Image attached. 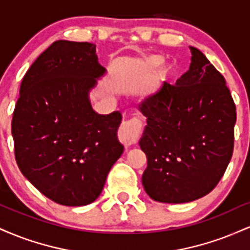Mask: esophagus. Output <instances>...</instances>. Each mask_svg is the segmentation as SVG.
Listing matches in <instances>:
<instances>
[{"mask_svg": "<svg viewBox=\"0 0 250 250\" xmlns=\"http://www.w3.org/2000/svg\"><path fill=\"white\" fill-rule=\"evenodd\" d=\"M143 125L140 120L133 119L130 121L125 122L119 131V139L125 147L134 145L137 142L140 135L142 133Z\"/></svg>", "mask_w": 250, "mask_h": 250, "instance_id": "obj_1", "label": "esophagus"}]
</instances>
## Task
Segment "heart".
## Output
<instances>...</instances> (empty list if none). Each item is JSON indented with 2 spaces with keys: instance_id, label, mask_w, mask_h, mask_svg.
Masks as SVG:
<instances>
[{
  "instance_id": "heart-1",
  "label": "heart",
  "mask_w": 250,
  "mask_h": 250,
  "mask_svg": "<svg viewBox=\"0 0 250 250\" xmlns=\"http://www.w3.org/2000/svg\"><path fill=\"white\" fill-rule=\"evenodd\" d=\"M148 63H149V65H150V67L157 68V67H159V65H161L162 63H163V59H162L161 56H151L150 59L148 60ZM170 74H171L170 68H165V69L162 70L161 75L163 77H168L169 75H170Z\"/></svg>"
}]
</instances>
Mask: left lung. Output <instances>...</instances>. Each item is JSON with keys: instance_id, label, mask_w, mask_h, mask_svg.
Masks as SVG:
<instances>
[{"instance_id": "left-lung-1", "label": "left lung", "mask_w": 250, "mask_h": 250, "mask_svg": "<svg viewBox=\"0 0 250 250\" xmlns=\"http://www.w3.org/2000/svg\"><path fill=\"white\" fill-rule=\"evenodd\" d=\"M189 69L165 83L140 110L147 127L140 147L148 166L142 185L151 199L185 203L210 193L234 150L236 108L225 77L196 48Z\"/></svg>"}]
</instances>
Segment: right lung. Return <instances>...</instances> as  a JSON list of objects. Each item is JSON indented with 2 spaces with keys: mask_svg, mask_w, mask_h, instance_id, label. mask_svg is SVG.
I'll use <instances>...</instances> for the list:
<instances>
[{
  "mask_svg": "<svg viewBox=\"0 0 250 250\" xmlns=\"http://www.w3.org/2000/svg\"><path fill=\"white\" fill-rule=\"evenodd\" d=\"M105 69L96 45L59 40L22 80L11 120L15 160L37 190L62 206L95 201L123 153L122 115H100L88 91Z\"/></svg>",
  "mask_w": 250,
  "mask_h": 250,
  "instance_id": "1",
  "label": "right lung"
}]
</instances>
